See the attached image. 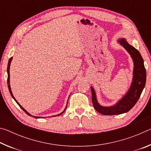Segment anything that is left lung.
<instances>
[{
    "instance_id": "1",
    "label": "left lung",
    "mask_w": 151,
    "mask_h": 151,
    "mask_svg": "<svg viewBox=\"0 0 151 151\" xmlns=\"http://www.w3.org/2000/svg\"><path fill=\"white\" fill-rule=\"evenodd\" d=\"M118 42L127 50L133 60V78L127 93L121 100L117 102L116 104L111 106H103L99 104L97 101L95 91L93 86H91L92 101L94 108L99 113L104 115L121 114L129 111L139 100L146 84V69L145 68L144 60L139 50L130 45L125 39H120L118 40Z\"/></svg>"
}]
</instances>
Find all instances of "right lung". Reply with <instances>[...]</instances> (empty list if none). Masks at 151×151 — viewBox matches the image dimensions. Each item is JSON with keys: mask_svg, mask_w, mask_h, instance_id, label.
<instances>
[{"mask_svg": "<svg viewBox=\"0 0 151 151\" xmlns=\"http://www.w3.org/2000/svg\"><path fill=\"white\" fill-rule=\"evenodd\" d=\"M12 57H11V58H10L9 59V63H8V66H7V73H8V78H7V84H8V88H9V92H10V93H11V95L12 96V98L14 99V100L16 101V103L19 104V106L20 107V108H21L22 110H23V111L26 112V113L28 114V115H29V116H32V117H34V118H36V119H39V118H40V116H32V115H31V114H29V112H28L26 110H25L23 107H22L21 105H20V104L18 103L17 102V101L16 100V99H15V98L14 97V96H13V94H12V91H11V86H10V66H11V61H12ZM66 107H67V104H66V108L65 109V110H64V111L61 112V113H60V114H57V115H55V116H59V115H60V114H62L64 112H65V111L66 110ZM42 118V117H41ZM42 118H44V117H42Z\"/></svg>", "mask_w": 151, "mask_h": 151, "instance_id": "obj_1", "label": "right lung"}]
</instances>
